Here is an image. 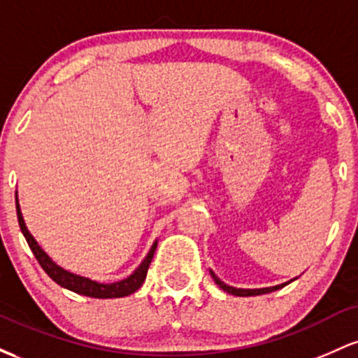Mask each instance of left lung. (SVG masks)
I'll use <instances>...</instances> for the list:
<instances>
[{"mask_svg":"<svg viewBox=\"0 0 358 358\" xmlns=\"http://www.w3.org/2000/svg\"><path fill=\"white\" fill-rule=\"evenodd\" d=\"M212 278H213V281H215L217 285L222 287V289L227 291V293H231V294H236V296H257V294L271 293V291H276V289H279V287L286 286V285H279V286H273V287H262V289H237V287L227 286L225 282H222L213 273H212Z\"/></svg>","mask_w":358,"mask_h":358,"instance_id":"obj_1","label":"left lung"}]
</instances>
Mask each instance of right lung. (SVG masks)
Segmentation results:
<instances>
[{"mask_svg": "<svg viewBox=\"0 0 358 358\" xmlns=\"http://www.w3.org/2000/svg\"><path fill=\"white\" fill-rule=\"evenodd\" d=\"M16 215H18V224L20 229H22L24 239H27L28 245H30L31 252L38 261V264L42 266V269L45 273L50 276L57 285H60L62 287H67V289L73 291L77 294H84V296L89 298H121V296H127V294L134 293V291L141 287L143 282H145L146 274H148V268L151 264V259H153V254L156 250V242L151 248L150 254H148L145 261L141 262V266L131 274L129 278L122 279L119 282H113V285H102V282H96V281H90L87 278H82V276H76V274L69 273V271H64L55 262L50 261V257L40 249V245L36 244V241L31 237V234L28 232L27 225H24L22 212H20V205H18V196H16Z\"/></svg>", "mask_w": 358, "mask_h": 358, "instance_id": "add662e5", "label": "right lung"}]
</instances>
